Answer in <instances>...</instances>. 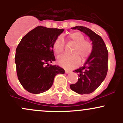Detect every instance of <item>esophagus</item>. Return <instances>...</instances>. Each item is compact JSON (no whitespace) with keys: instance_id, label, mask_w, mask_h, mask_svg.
Instances as JSON below:
<instances>
[{"instance_id":"obj_1","label":"esophagus","mask_w":123,"mask_h":123,"mask_svg":"<svg viewBox=\"0 0 123 123\" xmlns=\"http://www.w3.org/2000/svg\"><path fill=\"white\" fill-rule=\"evenodd\" d=\"M71 73V71H69V70H65V73L67 74H69V73Z\"/></svg>"}]
</instances>
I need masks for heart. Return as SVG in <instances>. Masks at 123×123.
I'll return each instance as SVG.
<instances>
[{
    "instance_id": "b5f03b06",
    "label": "heart",
    "mask_w": 123,
    "mask_h": 123,
    "mask_svg": "<svg viewBox=\"0 0 123 123\" xmlns=\"http://www.w3.org/2000/svg\"><path fill=\"white\" fill-rule=\"evenodd\" d=\"M69 42L75 44L72 52L73 55H63L58 58L59 65L65 68L76 67L79 64V57L81 61L89 57L92 50V45L88 41L85 40V37L79 32L70 33L68 37ZM53 49L56 55H60L64 51V44L61 38L58 37L53 43Z\"/></svg>"
}]
</instances>
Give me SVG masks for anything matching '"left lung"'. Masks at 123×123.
<instances>
[{"instance_id":"left-lung-1","label":"left lung","mask_w":123,"mask_h":123,"mask_svg":"<svg viewBox=\"0 0 123 123\" xmlns=\"http://www.w3.org/2000/svg\"><path fill=\"white\" fill-rule=\"evenodd\" d=\"M71 29L78 30L89 37L92 42V50L83 66L73 71L78 73L79 78L76 83L70 85V88L80 95L91 93L106 77L108 52L101 37L90 29L83 26H76Z\"/></svg>"}]
</instances>
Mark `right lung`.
<instances>
[{"label":"right lung","instance_id":"obj_1","mask_svg":"<svg viewBox=\"0 0 123 123\" xmlns=\"http://www.w3.org/2000/svg\"><path fill=\"white\" fill-rule=\"evenodd\" d=\"M64 31L38 26L24 36L16 49L15 61L18 80L28 92L34 94L49 90L57 74L65 70L49 64L55 61L53 43Z\"/></svg>","mask_w":123,"mask_h":123}]
</instances>
